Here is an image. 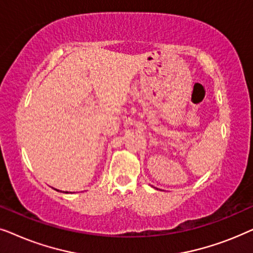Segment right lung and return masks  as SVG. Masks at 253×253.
Returning <instances> with one entry per match:
<instances>
[{
    "instance_id": "obj_1",
    "label": "right lung",
    "mask_w": 253,
    "mask_h": 253,
    "mask_svg": "<svg viewBox=\"0 0 253 253\" xmlns=\"http://www.w3.org/2000/svg\"><path fill=\"white\" fill-rule=\"evenodd\" d=\"M67 193H68V192H67Z\"/></svg>"
}]
</instances>
